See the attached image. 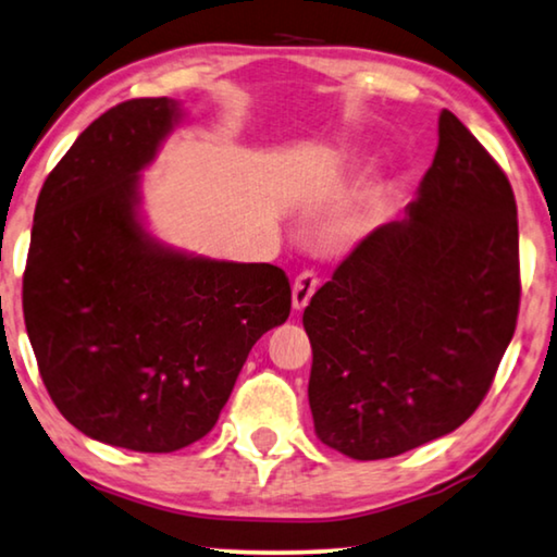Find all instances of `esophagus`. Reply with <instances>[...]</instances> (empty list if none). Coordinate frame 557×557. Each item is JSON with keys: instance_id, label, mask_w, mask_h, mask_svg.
<instances>
[{"instance_id": "34e87169", "label": "esophagus", "mask_w": 557, "mask_h": 557, "mask_svg": "<svg viewBox=\"0 0 557 557\" xmlns=\"http://www.w3.org/2000/svg\"><path fill=\"white\" fill-rule=\"evenodd\" d=\"M314 289H318V275H314L312 270H305L295 277V285H293V307H295V310H305L307 302L312 300Z\"/></svg>"}]
</instances>
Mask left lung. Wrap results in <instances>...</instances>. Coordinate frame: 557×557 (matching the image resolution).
Returning <instances> with one entry per match:
<instances>
[{"instance_id":"8db88e82","label":"left lung","mask_w":557,"mask_h":557,"mask_svg":"<svg viewBox=\"0 0 557 557\" xmlns=\"http://www.w3.org/2000/svg\"><path fill=\"white\" fill-rule=\"evenodd\" d=\"M408 218L360 239L312 295L314 433L355 460L395 458L460 428L493 385L520 310L516 195L443 110Z\"/></svg>"}]
</instances>
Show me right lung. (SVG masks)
Instances as JSON below:
<instances>
[{"label":"right lung","instance_id":"obj_1","mask_svg":"<svg viewBox=\"0 0 557 557\" xmlns=\"http://www.w3.org/2000/svg\"><path fill=\"white\" fill-rule=\"evenodd\" d=\"M180 120L127 99L82 132L41 185L22 280L41 383L99 443L172 453L214 428L264 332L293 305L285 272L157 245L137 220L139 170Z\"/></svg>","mask_w":557,"mask_h":557}]
</instances>
